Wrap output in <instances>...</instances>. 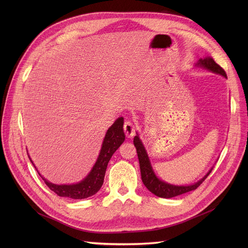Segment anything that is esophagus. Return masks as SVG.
Returning <instances> with one entry per match:
<instances>
[{"instance_id":"obj_1","label":"esophagus","mask_w":248,"mask_h":248,"mask_svg":"<svg viewBox=\"0 0 248 248\" xmlns=\"http://www.w3.org/2000/svg\"><path fill=\"white\" fill-rule=\"evenodd\" d=\"M124 131L127 138H132L136 134L137 127H136L135 124H133L131 121H125L124 124Z\"/></svg>"}]
</instances>
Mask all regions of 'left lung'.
Here are the masks:
<instances>
[{
	"mask_svg": "<svg viewBox=\"0 0 248 248\" xmlns=\"http://www.w3.org/2000/svg\"><path fill=\"white\" fill-rule=\"evenodd\" d=\"M197 66L203 67L207 70H210L214 73L220 74V75L224 76L225 78H227V75H226L224 69L221 66H219V65L211 57L207 56L204 59H199L198 63H197ZM134 145H135V147L137 149V153H138L142 183H144V185L148 188L149 191H151L153 194H155V196H158V197L172 198V197H176V196H179V195H182L184 193L197 189L205 181V179L208 177V175H209L212 171V169H211V170L208 172L201 180H199L198 182H196V183H194L192 185L176 186V185H172V184H168V183H166V182L160 180L154 173V170L151 166L150 159L148 157L147 151H146L144 145L141 144V140H140L139 136L135 137Z\"/></svg>",
	"mask_w": 248,
	"mask_h": 248,
	"instance_id": "8db88e82",
	"label": "left lung"
}]
</instances>
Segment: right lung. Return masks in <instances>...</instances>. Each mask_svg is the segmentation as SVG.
Listing matches in <instances>:
<instances>
[{
	"mask_svg": "<svg viewBox=\"0 0 248 248\" xmlns=\"http://www.w3.org/2000/svg\"><path fill=\"white\" fill-rule=\"evenodd\" d=\"M124 140V119L123 117H119V119L114 122V124L108 129L96 163L94 164L93 168L91 169L90 173L82 181H80L79 183L71 185H56L53 183H50L49 181L44 179L40 174H38L44 180L45 184L49 187V189L51 191H53L60 197H67L71 199L88 198L90 196H93L95 193H97L98 190L101 188L103 184L104 175H106V171L108 168V164L111 158V155L120 148ZM29 159L33 164L30 157Z\"/></svg>",
	"mask_w": 248,
	"mask_h": 248,
	"instance_id": "right-lung-1",
	"label": "right lung"
}]
</instances>
